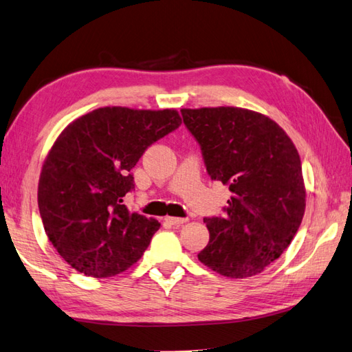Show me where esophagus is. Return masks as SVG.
<instances>
[{
  "label": "esophagus",
  "instance_id": "esophagus-1",
  "mask_svg": "<svg viewBox=\"0 0 352 352\" xmlns=\"http://www.w3.org/2000/svg\"><path fill=\"white\" fill-rule=\"evenodd\" d=\"M165 220H166L168 223L174 225V226H182L183 223H186V222H187V219H186V217H166Z\"/></svg>",
  "mask_w": 352,
  "mask_h": 352
}]
</instances>
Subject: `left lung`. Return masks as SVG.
<instances>
[{"label": "left lung", "mask_w": 352, "mask_h": 352, "mask_svg": "<svg viewBox=\"0 0 352 352\" xmlns=\"http://www.w3.org/2000/svg\"><path fill=\"white\" fill-rule=\"evenodd\" d=\"M211 179L232 192L223 216L206 217L198 259L234 279L259 274L287 249L303 220L306 190L296 145L273 120L249 109H182Z\"/></svg>", "instance_id": "8db88e82"}]
</instances>
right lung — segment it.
Listing matches in <instances>:
<instances>
[{"mask_svg": "<svg viewBox=\"0 0 352 352\" xmlns=\"http://www.w3.org/2000/svg\"><path fill=\"white\" fill-rule=\"evenodd\" d=\"M182 124L174 109L99 108L65 127L38 179V210L61 258L79 273L111 277L142 256L160 223L130 211L132 169L145 150Z\"/></svg>", "mask_w": 352, "mask_h": 352, "instance_id": "add662e5", "label": "right lung"}]
</instances>
